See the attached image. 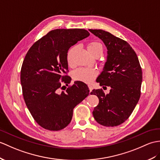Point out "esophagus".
<instances>
[{"mask_svg": "<svg viewBox=\"0 0 160 160\" xmlns=\"http://www.w3.org/2000/svg\"><path fill=\"white\" fill-rule=\"evenodd\" d=\"M88 88H89V91L91 92L92 90V87L91 86V85H90V84H88Z\"/></svg>", "mask_w": 160, "mask_h": 160, "instance_id": "esophagus-1", "label": "esophagus"}]
</instances>
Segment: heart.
I'll list each match as a JSON object with an SVG mask.
<instances>
[{"label":"heart","instance_id":"1","mask_svg":"<svg viewBox=\"0 0 160 160\" xmlns=\"http://www.w3.org/2000/svg\"><path fill=\"white\" fill-rule=\"evenodd\" d=\"M76 48L72 47L67 53V62L69 66L72 67L74 65L73 56ZM87 49L89 52L92 56L99 50H102V46L98 42H91L88 43ZM98 72L95 69L92 68H80L73 72V77L74 80L83 82L85 83H90L95 79Z\"/></svg>","mask_w":160,"mask_h":160}]
</instances>
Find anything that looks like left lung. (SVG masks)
<instances>
[{
  "mask_svg": "<svg viewBox=\"0 0 160 160\" xmlns=\"http://www.w3.org/2000/svg\"><path fill=\"white\" fill-rule=\"evenodd\" d=\"M89 31L101 39L107 48L106 61L96 81L100 86L110 87L105 94L94 89L99 104L92 114L95 121L106 127L119 125L128 119L138 102L142 80V69L138 57L125 41L100 29Z\"/></svg>",
  "mask_w": 160,
  "mask_h": 160,
  "instance_id": "left-lung-1",
  "label": "left lung"
}]
</instances>
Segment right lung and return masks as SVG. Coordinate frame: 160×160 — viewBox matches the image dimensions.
Wrapping results in <instances>:
<instances>
[{"instance_id":"obj_1","label":"right lung","mask_w":160,"mask_h":160,"mask_svg":"<svg viewBox=\"0 0 160 160\" xmlns=\"http://www.w3.org/2000/svg\"><path fill=\"white\" fill-rule=\"evenodd\" d=\"M89 35L85 29H55L33 44L26 55L20 73L22 93L32 117L44 129L58 131L67 127L74 108L89 95L87 85L80 81L58 93L61 78L70 82L63 76L68 71L67 53Z\"/></svg>"}]
</instances>
